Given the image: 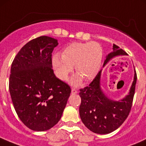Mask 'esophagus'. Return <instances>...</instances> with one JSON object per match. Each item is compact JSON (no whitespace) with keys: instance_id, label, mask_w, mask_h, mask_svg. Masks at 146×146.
I'll list each match as a JSON object with an SVG mask.
<instances>
[{"instance_id":"34e87169","label":"esophagus","mask_w":146,"mask_h":146,"mask_svg":"<svg viewBox=\"0 0 146 146\" xmlns=\"http://www.w3.org/2000/svg\"><path fill=\"white\" fill-rule=\"evenodd\" d=\"M78 92V91L76 90V89H74V88H73V89L71 90V93L73 94V95H74V94H76Z\"/></svg>"}]
</instances>
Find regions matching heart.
Instances as JSON below:
<instances>
[{"mask_svg":"<svg viewBox=\"0 0 146 146\" xmlns=\"http://www.w3.org/2000/svg\"><path fill=\"white\" fill-rule=\"evenodd\" d=\"M102 56V48L99 44L93 42H76L66 47L61 55L54 54L52 64L57 76L61 80H67L73 70V66H75L78 74L85 81H90L96 77L100 70ZM80 76L73 78L71 83L79 85L81 82Z\"/></svg>","mask_w":146,"mask_h":146,"instance_id":"b5f03b06","label":"heart"}]
</instances>
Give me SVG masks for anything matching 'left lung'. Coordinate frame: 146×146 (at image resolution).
<instances>
[{
  "label": "left lung",
  "mask_w": 146,
  "mask_h": 146,
  "mask_svg": "<svg viewBox=\"0 0 146 146\" xmlns=\"http://www.w3.org/2000/svg\"><path fill=\"white\" fill-rule=\"evenodd\" d=\"M127 54L118 46L113 44V51L106 56L103 66L113 58ZM102 70L88 86L80 90L81 104L79 113L82 123L91 131L107 134L117 129L129 116L135 93L137 76L134 78L129 94L123 99L114 101L107 98L101 88Z\"/></svg>",
  "instance_id": "obj_1"
}]
</instances>
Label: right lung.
Listing matches in <instances>:
<instances>
[{
  "instance_id": "1",
  "label": "right lung",
  "mask_w": 146,
  "mask_h": 146,
  "mask_svg": "<svg viewBox=\"0 0 146 146\" xmlns=\"http://www.w3.org/2000/svg\"><path fill=\"white\" fill-rule=\"evenodd\" d=\"M57 39L42 36L29 41L11 65L9 90L17 116L29 129L44 131L62 116L70 86L56 77L51 54Z\"/></svg>"
}]
</instances>
